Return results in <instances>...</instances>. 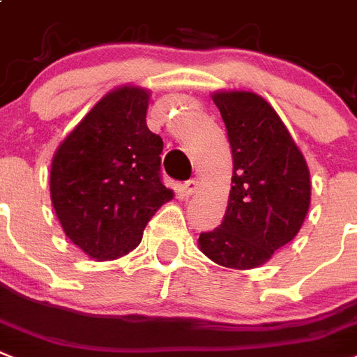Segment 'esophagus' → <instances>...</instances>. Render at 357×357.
<instances>
[{
    "label": "esophagus",
    "instance_id": "esophagus-1",
    "mask_svg": "<svg viewBox=\"0 0 357 357\" xmlns=\"http://www.w3.org/2000/svg\"><path fill=\"white\" fill-rule=\"evenodd\" d=\"M196 188H198V181H196V179H194V178L187 179V181H185V183H183V192L185 194H192L194 190H196Z\"/></svg>",
    "mask_w": 357,
    "mask_h": 357
}]
</instances>
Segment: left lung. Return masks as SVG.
I'll return each mask as SVG.
<instances>
[{"label":"left lung","mask_w":357,"mask_h":357,"mask_svg":"<svg viewBox=\"0 0 357 357\" xmlns=\"http://www.w3.org/2000/svg\"><path fill=\"white\" fill-rule=\"evenodd\" d=\"M233 153L225 216L199 234V249L220 266L257 268L299 233L310 207V172L303 153L262 97L214 93Z\"/></svg>","instance_id":"8db88e82"}]
</instances>
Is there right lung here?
<instances>
[{
  "instance_id": "right-lung-1",
  "label": "right lung",
  "mask_w": 357,
  "mask_h": 357,
  "mask_svg": "<svg viewBox=\"0 0 357 357\" xmlns=\"http://www.w3.org/2000/svg\"><path fill=\"white\" fill-rule=\"evenodd\" d=\"M149 93L124 86L80 121L51 165V199L63 233L91 259L132 251L172 199L161 179L163 139L146 126Z\"/></svg>"
}]
</instances>
